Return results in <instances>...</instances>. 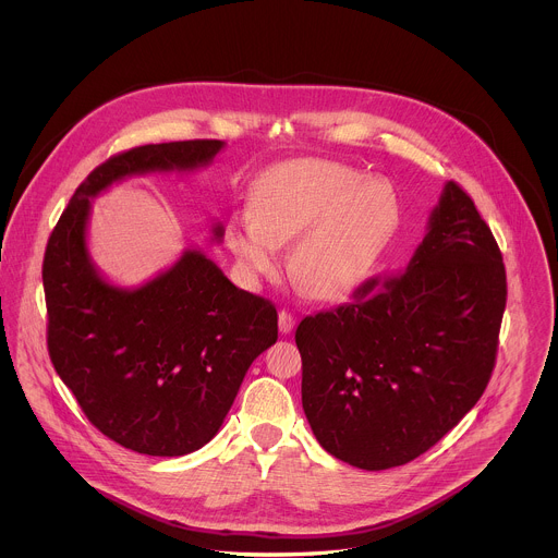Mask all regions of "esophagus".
<instances>
[{"label": "esophagus", "instance_id": "1", "mask_svg": "<svg viewBox=\"0 0 558 558\" xmlns=\"http://www.w3.org/2000/svg\"><path fill=\"white\" fill-rule=\"evenodd\" d=\"M294 326H296V318H294L290 312L281 310V312H279V332H281V335H288V332H292Z\"/></svg>", "mask_w": 558, "mask_h": 558}]
</instances>
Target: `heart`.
<instances>
[{
	"mask_svg": "<svg viewBox=\"0 0 558 558\" xmlns=\"http://www.w3.org/2000/svg\"><path fill=\"white\" fill-rule=\"evenodd\" d=\"M399 199L391 182L326 159L272 167L255 186L251 210H236L226 242L248 279L288 268L318 301L350 294L398 232Z\"/></svg>",
	"mask_w": 558,
	"mask_h": 558,
	"instance_id": "obj_1",
	"label": "heart"
}]
</instances>
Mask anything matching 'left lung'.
<instances>
[{
  "label": "left lung",
  "instance_id": "1",
  "mask_svg": "<svg viewBox=\"0 0 558 558\" xmlns=\"http://www.w3.org/2000/svg\"><path fill=\"white\" fill-rule=\"evenodd\" d=\"M359 294L296 328L303 410L330 456L387 471L434 447L483 396L505 264L473 199L445 182L405 270Z\"/></svg>",
  "mask_w": 558,
  "mask_h": 558
}]
</instances>
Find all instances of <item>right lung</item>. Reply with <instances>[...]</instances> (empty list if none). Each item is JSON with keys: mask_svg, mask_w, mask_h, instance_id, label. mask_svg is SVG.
<instances>
[{"mask_svg": "<svg viewBox=\"0 0 558 558\" xmlns=\"http://www.w3.org/2000/svg\"><path fill=\"white\" fill-rule=\"evenodd\" d=\"M226 142L133 148L96 167L60 217L43 264L49 354L85 416L118 445L157 458L202 449L223 425L251 363L277 341V310L236 288L197 246L124 288L92 259V202L135 175H186ZM213 242L223 223L213 221Z\"/></svg>", "mask_w": 558, "mask_h": 558, "instance_id": "add662e5", "label": "right lung"}]
</instances>
